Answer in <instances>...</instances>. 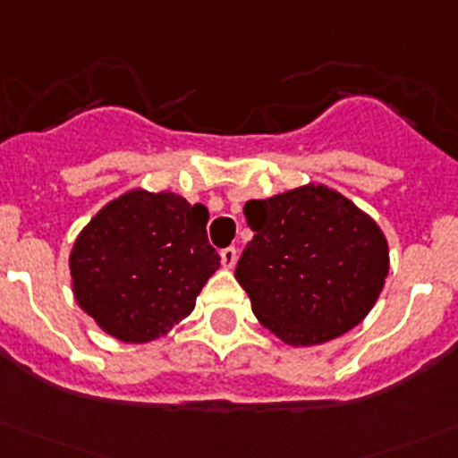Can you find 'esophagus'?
Segmentation results:
<instances>
[{
	"label": "esophagus",
	"mask_w": 458,
	"mask_h": 458,
	"mask_svg": "<svg viewBox=\"0 0 458 458\" xmlns=\"http://www.w3.org/2000/svg\"><path fill=\"white\" fill-rule=\"evenodd\" d=\"M220 259H222V265H225L226 269H232L238 260V250L236 247H225V250L220 251Z\"/></svg>",
	"instance_id": "obj_1"
}]
</instances>
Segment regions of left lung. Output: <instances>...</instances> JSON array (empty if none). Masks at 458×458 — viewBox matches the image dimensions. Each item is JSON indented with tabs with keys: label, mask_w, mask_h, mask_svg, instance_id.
I'll use <instances>...</instances> for the list:
<instances>
[{
	"label": "left lung",
	"mask_w": 458,
	"mask_h": 458,
	"mask_svg": "<svg viewBox=\"0 0 458 458\" xmlns=\"http://www.w3.org/2000/svg\"><path fill=\"white\" fill-rule=\"evenodd\" d=\"M236 278L265 328L292 346L355 328L380 297L389 247L380 226L328 186L250 199Z\"/></svg>",
	"instance_id": "8db88e82"
}]
</instances>
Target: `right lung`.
<instances>
[{
    "label": "right lung",
    "mask_w": 458,
    "mask_h": 458,
    "mask_svg": "<svg viewBox=\"0 0 458 458\" xmlns=\"http://www.w3.org/2000/svg\"><path fill=\"white\" fill-rule=\"evenodd\" d=\"M207 220V207L175 193L130 191L103 207L69 259L78 306L121 342L164 335L220 267Z\"/></svg>",
    "instance_id": "right-lung-1"
}]
</instances>
